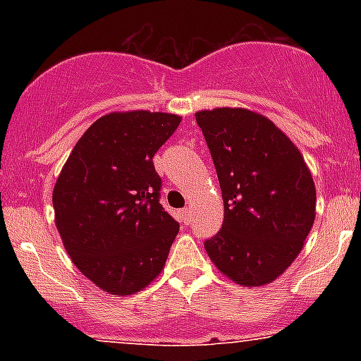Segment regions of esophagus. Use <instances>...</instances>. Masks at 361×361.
Returning a JSON list of instances; mask_svg holds the SVG:
<instances>
[{
    "instance_id": "obj_1",
    "label": "esophagus",
    "mask_w": 361,
    "mask_h": 361,
    "mask_svg": "<svg viewBox=\"0 0 361 361\" xmlns=\"http://www.w3.org/2000/svg\"><path fill=\"white\" fill-rule=\"evenodd\" d=\"M190 213H192V209H190V207H187V209H183V211H181V216H183L185 224H190Z\"/></svg>"
}]
</instances>
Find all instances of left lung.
<instances>
[{
  "mask_svg": "<svg viewBox=\"0 0 361 361\" xmlns=\"http://www.w3.org/2000/svg\"><path fill=\"white\" fill-rule=\"evenodd\" d=\"M213 157L224 225L204 248L232 281L262 286L292 265L316 216V188L288 136L260 113L214 108L195 113Z\"/></svg>",
  "mask_w": 361,
  "mask_h": 361,
  "instance_id": "1",
  "label": "left lung"
}]
</instances>
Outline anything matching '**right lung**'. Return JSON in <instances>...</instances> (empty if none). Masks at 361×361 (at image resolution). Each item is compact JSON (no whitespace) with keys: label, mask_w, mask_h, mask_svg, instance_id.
<instances>
[{"label":"right lung","mask_w":361,"mask_h":361,"mask_svg":"<svg viewBox=\"0 0 361 361\" xmlns=\"http://www.w3.org/2000/svg\"><path fill=\"white\" fill-rule=\"evenodd\" d=\"M181 116L113 111L83 133L52 194L73 264L101 290L130 295L162 271L180 224L164 211L154 155Z\"/></svg>","instance_id":"right-lung-1"}]
</instances>
